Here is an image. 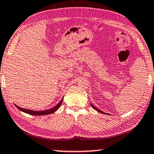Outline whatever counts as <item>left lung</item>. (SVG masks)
I'll list each match as a JSON object with an SVG mask.
<instances>
[{
    "label": "left lung",
    "mask_w": 154,
    "mask_h": 154,
    "mask_svg": "<svg viewBox=\"0 0 154 154\" xmlns=\"http://www.w3.org/2000/svg\"><path fill=\"white\" fill-rule=\"evenodd\" d=\"M92 105V107H93V108H94V109H95V110H97V111H98V112H100V113H103V114H104V113H105V112H103V111H101V110H99V109H97V107H95V106H94V105Z\"/></svg>",
    "instance_id": "8db88e82"
}]
</instances>
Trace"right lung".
<instances>
[{"instance_id":"add662e5","label":"right lung","mask_w":154,"mask_h":154,"mask_svg":"<svg viewBox=\"0 0 154 154\" xmlns=\"http://www.w3.org/2000/svg\"><path fill=\"white\" fill-rule=\"evenodd\" d=\"M63 99L61 100V101L57 104L56 106H54L52 108L49 109V110H42V111H34V110H28V109H24V108H21V107L17 106L16 105V107L18 109V110L23 111V112H26V113H28L29 115H32V116H44V115H48V114H51L54 112L57 109L59 108V106H60L61 104H62Z\"/></svg>"}]
</instances>
